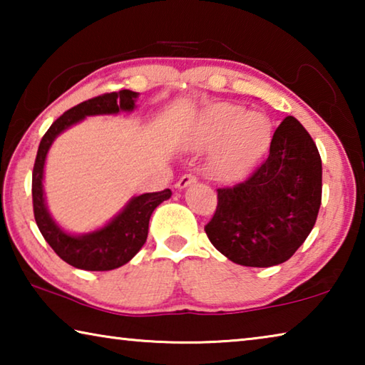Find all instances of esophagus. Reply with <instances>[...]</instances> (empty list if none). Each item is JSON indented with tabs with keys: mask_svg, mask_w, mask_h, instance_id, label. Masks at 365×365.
Listing matches in <instances>:
<instances>
[{
	"mask_svg": "<svg viewBox=\"0 0 365 365\" xmlns=\"http://www.w3.org/2000/svg\"><path fill=\"white\" fill-rule=\"evenodd\" d=\"M196 180H197V178H196L193 174H185V175L180 177V180L177 182V188H178V190L187 188V187H190V185L196 183Z\"/></svg>",
	"mask_w": 365,
	"mask_h": 365,
	"instance_id": "34e87169",
	"label": "esophagus"
}]
</instances>
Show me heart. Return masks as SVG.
I'll return each mask as SVG.
<instances>
[{"instance_id":"heart-1","label":"heart","mask_w":365,"mask_h":365,"mask_svg":"<svg viewBox=\"0 0 365 365\" xmlns=\"http://www.w3.org/2000/svg\"><path fill=\"white\" fill-rule=\"evenodd\" d=\"M272 138L270 120L261 113H246L240 104L215 103L197 115L188 130L195 150L214 146L209 169L220 180L243 177L267 150Z\"/></svg>"}]
</instances>
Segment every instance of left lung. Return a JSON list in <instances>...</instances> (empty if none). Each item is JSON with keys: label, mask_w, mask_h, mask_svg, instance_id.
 I'll return each instance as SVG.
<instances>
[{"label": "left lung", "mask_w": 365, "mask_h": 365, "mask_svg": "<svg viewBox=\"0 0 365 365\" xmlns=\"http://www.w3.org/2000/svg\"><path fill=\"white\" fill-rule=\"evenodd\" d=\"M322 202V160L299 120L277 127L261 165L233 187L217 188V207L205 227L225 257L246 267L288 261L304 243Z\"/></svg>", "instance_id": "8db88e82"}]
</instances>
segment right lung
<instances>
[{
    "mask_svg": "<svg viewBox=\"0 0 365 365\" xmlns=\"http://www.w3.org/2000/svg\"><path fill=\"white\" fill-rule=\"evenodd\" d=\"M138 93L132 90H120L119 93H104L91 98L58 117L48 132L43 135L36 151L32 172V201L34 215L43 238L53 251L67 264L82 270H113L127 264L137 255L148 238V225L154 209L169 200L172 191L163 190L156 193H145L128 202L125 209L109 224L93 233L73 237L54 224L49 217L43 196V168L49 146L67 127L82 120L86 115L117 114L119 110H132Z\"/></svg>",
    "mask_w": 365,
    "mask_h": 365,
    "instance_id": "obj_1",
    "label": "right lung"
}]
</instances>
